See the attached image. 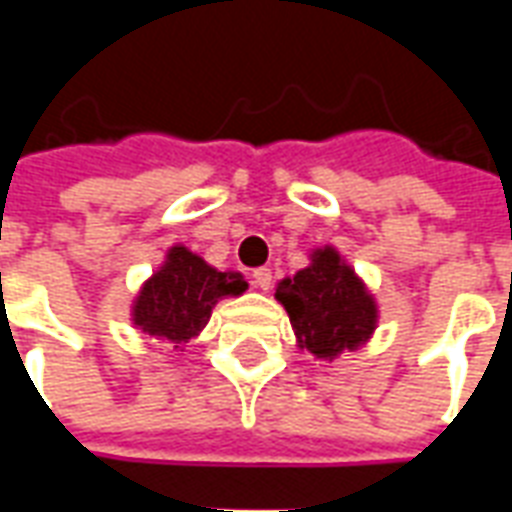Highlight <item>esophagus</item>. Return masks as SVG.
Masks as SVG:
<instances>
[{"label": "esophagus", "instance_id": "34e87169", "mask_svg": "<svg viewBox=\"0 0 512 512\" xmlns=\"http://www.w3.org/2000/svg\"><path fill=\"white\" fill-rule=\"evenodd\" d=\"M271 268H255V274H252V282H255L260 290L271 288Z\"/></svg>", "mask_w": 512, "mask_h": 512}]
</instances>
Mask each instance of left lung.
Returning <instances> with one entry per match:
<instances>
[{
  "label": "left lung",
  "mask_w": 512,
  "mask_h": 512,
  "mask_svg": "<svg viewBox=\"0 0 512 512\" xmlns=\"http://www.w3.org/2000/svg\"><path fill=\"white\" fill-rule=\"evenodd\" d=\"M277 299L285 304L301 348L318 359L354 351L376 329V301L332 246L312 255V266L282 279Z\"/></svg>",
  "instance_id": "1"
}]
</instances>
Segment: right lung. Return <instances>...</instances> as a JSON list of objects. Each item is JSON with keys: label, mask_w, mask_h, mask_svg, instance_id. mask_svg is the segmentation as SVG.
Segmentation results:
<instances>
[{"label": "right lung", "mask_w": 512, "mask_h": 512, "mask_svg": "<svg viewBox=\"0 0 512 512\" xmlns=\"http://www.w3.org/2000/svg\"><path fill=\"white\" fill-rule=\"evenodd\" d=\"M241 274L216 271L186 246H172L167 263L147 279L134 301V323L153 337L186 343L202 332L213 304L224 296H241Z\"/></svg>", "instance_id": "add662e5"}]
</instances>
